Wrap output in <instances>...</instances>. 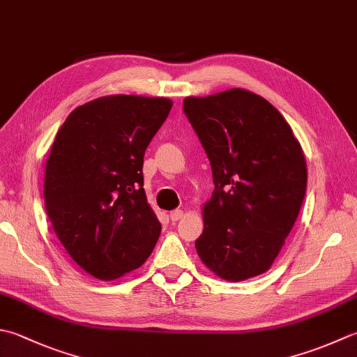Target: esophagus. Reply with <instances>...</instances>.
<instances>
[{
	"label": "esophagus",
	"mask_w": 357,
	"mask_h": 357,
	"mask_svg": "<svg viewBox=\"0 0 357 357\" xmlns=\"http://www.w3.org/2000/svg\"><path fill=\"white\" fill-rule=\"evenodd\" d=\"M184 216V211H173L170 212V220L172 221H179Z\"/></svg>",
	"instance_id": "esophagus-1"
}]
</instances>
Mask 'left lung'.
I'll use <instances>...</instances> for the list:
<instances>
[{
    "instance_id": "1",
    "label": "left lung",
    "mask_w": 357,
    "mask_h": 357,
    "mask_svg": "<svg viewBox=\"0 0 357 357\" xmlns=\"http://www.w3.org/2000/svg\"><path fill=\"white\" fill-rule=\"evenodd\" d=\"M184 113L211 160L215 184L197 252L222 280L261 275L302 207L308 179L302 145L280 111L243 88L185 97Z\"/></svg>"
}]
</instances>
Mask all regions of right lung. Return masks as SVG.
Returning a JSON list of instances; mask_svg holds the SVG:
<instances>
[{
	"mask_svg": "<svg viewBox=\"0 0 357 357\" xmlns=\"http://www.w3.org/2000/svg\"><path fill=\"white\" fill-rule=\"evenodd\" d=\"M165 97L105 96L77 107L45 164V202L79 266L114 280L142 266L160 235L144 190V155L169 116Z\"/></svg>",
	"mask_w": 357,
	"mask_h": 357,
	"instance_id": "obj_1",
	"label": "right lung"
}]
</instances>
